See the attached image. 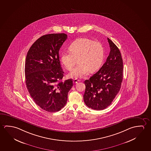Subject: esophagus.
I'll list each match as a JSON object with an SVG mask.
<instances>
[{
  "instance_id": "esophagus-1",
  "label": "esophagus",
  "mask_w": 151,
  "mask_h": 151,
  "mask_svg": "<svg viewBox=\"0 0 151 151\" xmlns=\"http://www.w3.org/2000/svg\"><path fill=\"white\" fill-rule=\"evenodd\" d=\"M79 80L78 79H74L73 80V83H74V84H76L78 82H79Z\"/></svg>"
}]
</instances>
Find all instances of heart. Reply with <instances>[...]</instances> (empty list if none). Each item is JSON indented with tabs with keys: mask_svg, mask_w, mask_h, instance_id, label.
<instances>
[{
	"mask_svg": "<svg viewBox=\"0 0 151 151\" xmlns=\"http://www.w3.org/2000/svg\"><path fill=\"white\" fill-rule=\"evenodd\" d=\"M69 50L61 54V61L66 69L71 70L76 63L78 64L73 69L68 76L73 78H82L89 72L99 69L104 58V48L101 42L87 38H81L72 42Z\"/></svg>",
	"mask_w": 151,
	"mask_h": 151,
	"instance_id": "obj_1",
	"label": "heart"
}]
</instances>
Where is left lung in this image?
<instances>
[{
  "label": "left lung",
  "mask_w": 151,
  "mask_h": 151,
  "mask_svg": "<svg viewBox=\"0 0 151 151\" xmlns=\"http://www.w3.org/2000/svg\"><path fill=\"white\" fill-rule=\"evenodd\" d=\"M110 52L99 70L85 80L84 101L93 109L103 110L109 106L119 93L123 81V63L121 52L107 38Z\"/></svg>",
  "instance_id": "8db88e82"
}]
</instances>
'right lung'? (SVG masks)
<instances>
[{
  "label": "right lung",
  "instance_id": "add662e5",
  "mask_svg": "<svg viewBox=\"0 0 151 151\" xmlns=\"http://www.w3.org/2000/svg\"><path fill=\"white\" fill-rule=\"evenodd\" d=\"M67 38L64 33L39 38L30 47L25 60L26 87L35 103L46 111H59L66 104L72 79L62 82L64 72L59 51Z\"/></svg>",
  "mask_w": 151,
  "mask_h": 151
}]
</instances>
